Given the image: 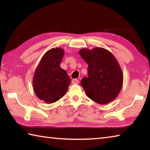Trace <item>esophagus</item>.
I'll return each instance as SVG.
<instances>
[{"instance_id": "1", "label": "esophagus", "mask_w": 150, "mask_h": 150, "mask_svg": "<svg viewBox=\"0 0 150 150\" xmlns=\"http://www.w3.org/2000/svg\"><path fill=\"white\" fill-rule=\"evenodd\" d=\"M71 83H73V84H79V81L78 79H73Z\"/></svg>"}]
</instances>
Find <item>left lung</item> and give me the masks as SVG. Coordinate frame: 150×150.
Returning a JSON list of instances; mask_svg holds the SVG:
<instances>
[{
	"instance_id": "1",
	"label": "left lung",
	"mask_w": 150,
	"mask_h": 150,
	"mask_svg": "<svg viewBox=\"0 0 150 150\" xmlns=\"http://www.w3.org/2000/svg\"><path fill=\"white\" fill-rule=\"evenodd\" d=\"M79 54L88 64V77L81 80L86 95L100 105L112 101L123 84L122 72L114 55L103 47L82 49Z\"/></svg>"
}]
</instances>
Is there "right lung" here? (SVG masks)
<instances>
[{
  "mask_svg": "<svg viewBox=\"0 0 150 150\" xmlns=\"http://www.w3.org/2000/svg\"><path fill=\"white\" fill-rule=\"evenodd\" d=\"M64 55L61 47L52 48L43 55L33 77V88L40 100L54 103L64 96L71 83L66 71L60 67Z\"/></svg>",
  "mask_w": 150,
  "mask_h": 150,
  "instance_id": "1",
  "label": "right lung"
}]
</instances>
